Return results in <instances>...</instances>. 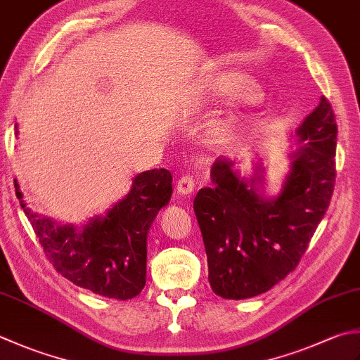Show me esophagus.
<instances>
[{
	"mask_svg": "<svg viewBox=\"0 0 360 360\" xmlns=\"http://www.w3.org/2000/svg\"><path fill=\"white\" fill-rule=\"evenodd\" d=\"M193 188H195V179H193V176H190V174L182 176V178L178 181V184H176V190H178V193L184 195V196H188L190 193H192Z\"/></svg>",
	"mask_w": 360,
	"mask_h": 360,
	"instance_id": "34e87169",
	"label": "esophagus"
}]
</instances>
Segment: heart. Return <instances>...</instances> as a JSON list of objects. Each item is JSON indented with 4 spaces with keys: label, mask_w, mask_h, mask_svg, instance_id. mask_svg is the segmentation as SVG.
I'll use <instances>...</instances> for the list:
<instances>
[{
    "label": "heart",
    "mask_w": 360,
    "mask_h": 360,
    "mask_svg": "<svg viewBox=\"0 0 360 360\" xmlns=\"http://www.w3.org/2000/svg\"><path fill=\"white\" fill-rule=\"evenodd\" d=\"M210 95L217 98H242L250 100L255 94V86L250 77L236 73L218 75L209 81Z\"/></svg>",
    "instance_id": "obj_1"
}]
</instances>
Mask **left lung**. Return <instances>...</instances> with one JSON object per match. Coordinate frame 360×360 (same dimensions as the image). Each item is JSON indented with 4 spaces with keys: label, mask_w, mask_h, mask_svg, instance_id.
<instances>
[{
    "label": "left lung",
    "mask_w": 360,
    "mask_h": 360,
    "mask_svg": "<svg viewBox=\"0 0 360 360\" xmlns=\"http://www.w3.org/2000/svg\"><path fill=\"white\" fill-rule=\"evenodd\" d=\"M290 170L278 195H265L259 164L242 178L236 162L218 158L193 210L218 297L246 300L269 292L300 264L329 207L335 184L337 124L325 96L295 131Z\"/></svg>",
    "instance_id": "1"
}]
</instances>
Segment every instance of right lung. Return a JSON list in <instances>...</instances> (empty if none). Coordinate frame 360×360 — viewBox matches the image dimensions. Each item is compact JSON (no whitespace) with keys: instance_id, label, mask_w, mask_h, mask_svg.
I'll use <instances>...</instances> for the list:
<instances>
[{"instance_id":"obj_1","label":"right lung","mask_w":360,"mask_h":360,"mask_svg":"<svg viewBox=\"0 0 360 360\" xmlns=\"http://www.w3.org/2000/svg\"><path fill=\"white\" fill-rule=\"evenodd\" d=\"M172 181L165 168L139 173L122 200L79 226L27 207L17 179L15 192L56 270L75 285L124 301L145 287L148 232L159 210L172 200Z\"/></svg>"}]
</instances>
